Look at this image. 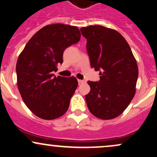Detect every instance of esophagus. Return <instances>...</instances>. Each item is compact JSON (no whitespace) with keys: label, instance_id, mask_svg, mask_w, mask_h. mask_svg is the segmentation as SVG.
<instances>
[{"label":"esophagus","instance_id":"34e87169","mask_svg":"<svg viewBox=\"0 0 157 157\" xmlns=\"http://www.w3.org/2000/svg\"><path fill=\"white\" fill-rule=\"evenodd\" d=\"M86 82L85 80H78V82L79 84H81V83H83V82Z\"/></svg>","mask_w":157,"mask_h":157}]
</instances>
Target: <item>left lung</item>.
I'll return each instance as SVG.
<instances>
[{"label":"left lung","mask_w":157,"mask_h":157,"mask_svg":"<svg viewBox=\"0 0 157 157\" xmlns=\"http://www.w3.org/2000/svg\"><path fill=\"white\" fill-rule=\"evenodd\" d=\"M87 39L92 68L100 71L99 82L89 81L91 91L86 95L90 112L101 120H111L126 109L136 93V60L120 32L100 25L80 29Z\"/></svg>","instance_id":"obj_1"}]
</instances>
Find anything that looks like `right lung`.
<instances>
[{"label": "right lung", "mask_w": 157, "mask_h": 157, "mask_svg": "<svg viewBox=\"0 0 157 157\" xmlns=\"http://www.w3.org/2000/svg\"><path fill=\"white\" fill-rule=\"evenodd\" d=\"M77 26L55 23L43 27L28 41L16 64L17 84L23 102L44 120L63 116L78 86L76 77H54L64 50L80 40Z\"/></svg>", "instance_id": "right-lung-1"}]
</instances>
